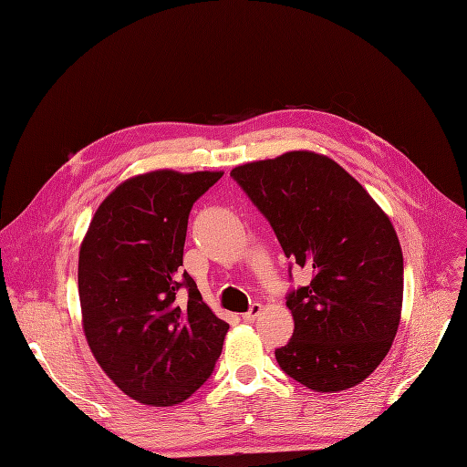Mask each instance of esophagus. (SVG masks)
Masks as SVG:
<instances>
[{
  "instance_id": "34e87169",
  "label": "esophagus",
  "mask_w": 467,
  "mask_h": 467,
  "mask_svg": "<svg viewBox=\"0 0 467 467\" xmlns=\"http://www.w3.org/2000/svg\"><path fill=\"white\" fill-rule=\"evenodd\" d=\"M262 309H264V306H262V304H257V302H255V304H252L248 312H246V314H243V319H244V321H254L257 316L262 314Z\"/></svg>"
}]
</instances>
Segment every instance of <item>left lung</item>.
<instances>
[{
    "mask_svg": "<svg viewBox=\"0 0 467 467\" xmlns=\"http://www.w3.org/2000/svg\"><path fill=\"white\" fill-rule=\"evenodd\" d=\"M231 177L269 221L290 269L312 271L307 286L286 295L295 333L275 350L281 369L317 392L356 387L399 331L404 260L392 223L354 177L314 151L240 165Z\"/></svg>",
    "mask_w": 467,
    "mask_h": 467,
    "instance_id": "obj_1",
    "label": "left lung"
}]
</instances>
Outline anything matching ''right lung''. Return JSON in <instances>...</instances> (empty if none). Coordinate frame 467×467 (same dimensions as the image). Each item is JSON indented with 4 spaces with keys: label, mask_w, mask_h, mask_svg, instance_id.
<instances>
[{
    "label": "right lung",
    "mask_w": 467,
    "mask_h": 467,
    "mask_svg": "<svg viewBox=\"0 0 467 467\" xmlns=\"http://www.w3.org/2000/svg\"><path fill=\"white\" fill-rule=\"evenodd\" d=\"M221 177L165 169L129 179L101 202L80 246L86 340L111 381L148 406L192 396L229 331L181 271L190 210Z\"/></svg>",
    "instance_id": "obj_1"
}]
</instances>
